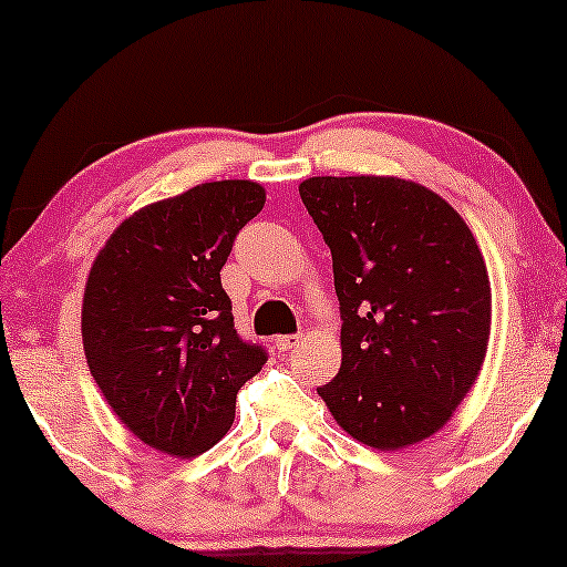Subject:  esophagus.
<instances>
[{"instance_id":"1","label":"esophagus","mask_w":567,"mask_h":567,"mask_svg":"<svg viewBox=\"0 0 567 567\" xmlns=\"http://www.w3.org/2000/svg\"><path fill=\"white\" fill-rule=\"evenodd\" d=\"M300 341H302V333H282V337L275 339V344L280 352H292L295 347H300Z\"/></svg>"}]
</instances>
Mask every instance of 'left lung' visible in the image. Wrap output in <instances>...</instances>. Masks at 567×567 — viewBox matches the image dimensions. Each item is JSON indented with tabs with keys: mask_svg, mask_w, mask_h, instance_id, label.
I'll return each instance as SVG.
<instances>
[{
	"mask_svg": "<svg viewBox=\"0 0 567 567\" xmlns=\"http://www.w3.org/2000/svg\"><path fill=\"white\" fill-rule=\"evenodd\" d=\"M300 200L331 249L341 313V367L318 395L374 450L426 440L488 349L491 282L467 223L395 177H313Z\"/></svg>",
	"mask_w": 567,
	"mask_h": 567,
	"instance_id": "1",
	"label": "left lung"
}]
</instances>
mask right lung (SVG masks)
<instances>
[{"mask_svg":"<svg viewBox=\"0 0 567 567\" xmlns=\"http://www.w3.org/2000/svg\"><path fill=\"white\" fill-rule=\"evenodd\" d=\"M261 207L257 182H205L123 220L92 265L86 364L117 419L166 454L218 444L236 393L267 362L265 347L238 337L220 285L238 230Z\"/></svg>","mask_w":567,"mask_h":567,"instance_id":"obj_1","label":"right lung"}]
</instances>
